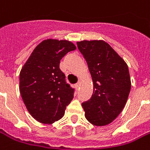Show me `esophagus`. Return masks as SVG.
<instances>
[{"label": "esophagus", "instance_id": "obj_1", "mask_svg": "<svg viewBox=\"0 0 150 150\" xmlns=\"http://www.w3.org/2000/svg\"><path fill=\"white\" fill-rule=\"evenodd\" d=\"M79 84H80V83L79 82V83H77L75 86V88H76V89H79V86H80V85H79Z\"/></svg>", "mask_w": 150, "mask_h": 150}]
</instances>
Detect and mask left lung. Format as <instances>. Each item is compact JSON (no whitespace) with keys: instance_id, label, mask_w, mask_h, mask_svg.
<instances>
[{"instance_id":"8db88e82","label":"left lung","mask_w":150,"mask_h":150,"mask_svg":"<svg viewBox=\"0 0 150 150\" xmlns=\"http://www.w3.org/2000/svg\"><path fill=\"white\" fill-rule=\"evenodd\" d=\"M87 62L93 82V94L81 103L85 116L92 125L106 126L120 114L131 89L128 65L103 40L77 42Z\"/></svg>"}]
</instances>
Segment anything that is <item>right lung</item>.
Masks as SVG:
<instances>
[{"mask_svg":"<svg viewBox=\"0 0 150 150\" xmlns=\"http://www.w3.org/2000/svg\"><path fill=\"white\" fill-rule=\"evenodd\" d=\"M76 47L66 40L47 39L35 47L20 72V92L34 119L52 124L63 117L75 90L59 69L61 59Z\"/></svg>","mask_w":150,"mask_h":150,"instance_id":"obj_1","label":"right lung"}]
</instances>
